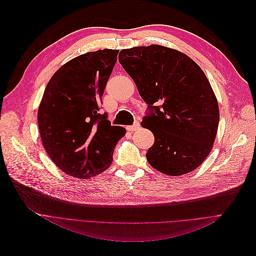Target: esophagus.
<instances>
[{
  "label": "esophagus",
  "mask_w": 256,
  "mask_h": 256,
  "mask_svg": "<svg viewBox=\"0 0 256 256\" xmlns=\"http://www.w3.org/2000/svg\"><path fill=\"white\" fill-rule=\"evenodd\" d=\"M138 128H140V122L136 120V122H134V124L132 126H128V127H127V130H128V131H136V130H138Z\"/></svg>",
  "instance_id": "obj_1"
}]
</instances>
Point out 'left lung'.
I'll return each mask as SVG.
<instances>
[{"instance_id":"8db88e82","label":"left lung","mask_w":256,"mask_h":256,"mask_svg":"<svg viewBox=\"0 0 256 256\" xmlns=\"http://www.w3.org/2000/svg\"><path fill=\"white\" fill-rule=\"evenodd\" d=\"M118 60L147 104L141 125L154 136L148 164L173 176L198 168L219 125L218 102L202 69L186 54L158 44L122 50Z\"/></svg>"}]
</instances>
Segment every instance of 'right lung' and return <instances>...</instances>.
I'll return each mask as SVG.
<instances>
[{
  "instance_id": "add662e5",
  "label": "right lung",
  "mask_w": 256,
  "mask_h": 256,
  "mask_svg": "<svg viewBox=\"0 0 256 256\" xmlns=\"http://www.w3.org/2000/svg\"><path fill=\"white\" fill-rule=\"evenodd\" d=\"M118 50L88 52L67 62L52 76L38 109L46 152L66 174L90 178L111 166L114 147L126 134L111 126L100 104Z\"/></svg>"
}]
</instances>
